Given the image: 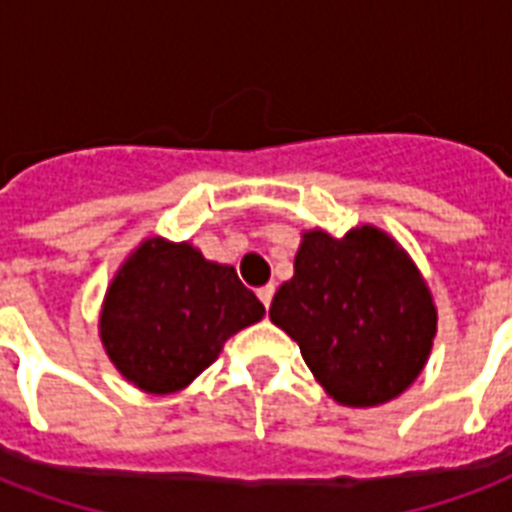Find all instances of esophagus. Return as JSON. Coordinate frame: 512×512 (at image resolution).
Here are the masks:
<instances>
[{
    "instance_id": "1",
    "label": "esophagus",
    "mask_w": 512,
    "mask_h": 512,
    "mask_svg": "<svg viewBox=\"0 0 512 512\" xmlns=\"http://www.w3.org/2000/svg\"><path fill=\"white\" fill-rule=\"evenodd\" d=\"M273 292H276V287H273V284H265V287L257 289V297H260V303H263L265 308H271Z\"/></svg>"
}]
</instances>
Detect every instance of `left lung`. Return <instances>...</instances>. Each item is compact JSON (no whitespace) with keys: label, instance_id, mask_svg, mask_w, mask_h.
Returning a JSON list of instances; mask_svg holds the SVG:
<instances>
[{"label":"left lung","instance_id":"8db88e82","mask_svg":"<svg viewBox=\"0 0 512 512\" xmlns=\"http://www.w3.org/2000/svg\"><path fill=\"white\" fill-rule=\"evenodd\" d=\"M271 321L300 345L305 364L342 406L401 396L436 337V305L404 249L374 225L342 239L305 231L295 276L271 303Z\"/></svg>","mask_w":512,"mask_h":512}]
</instances>
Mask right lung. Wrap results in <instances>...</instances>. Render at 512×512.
<instances>
[{
	"mask_svg": "<svg viewBox=\"0 0 512 512\" xmlns=\"http://www.w3.org/2000/svg\"><path fill=\"white\" fill-rule=\"evenodd\" d=\"M263 316L231 265L209 263L188 241L146 239L108 287L100 340L122 377L164 396L196 380L228 337Z\"/></svg>",
	"mask_w": 512,
	"mask_h": 512,
	"instance_id": "right-lung-1",
	"label": "right lung"
}]
</instances>
